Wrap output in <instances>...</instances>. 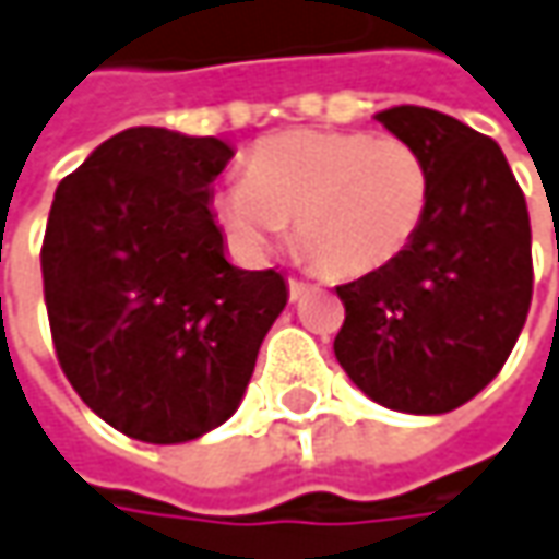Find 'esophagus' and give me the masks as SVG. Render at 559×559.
<instances>
[{"label": "esophagus", "instance_id": "obj_1", "mask_svg": "<svg viewBox=\"0 0 559 559\" xmlns=\"http://www.w3.org/2000/svg\"><path fill=\"white\" fill-rule=\"evenodd\" d=\"M287 290H290V300H300V297H304V290H306V281L290 278V281H287Z\"/></svg>", "mask_w": 559, "mask_h": 559}]
</instances>
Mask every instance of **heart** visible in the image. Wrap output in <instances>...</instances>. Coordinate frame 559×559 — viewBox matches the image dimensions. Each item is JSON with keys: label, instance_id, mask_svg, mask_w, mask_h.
Instances as JSON below:
<instances>
[{"label": "heart", "instance_id": "obj_1", "mask_svg": "<svg viewBox=\"0 0 559 559\" xmlns=\"http://www.w3.org/2000/svg\"><path fill=\"white\" fill-rule=\"evenodd\" d=\"M431 200L425 156L401 136L287 131L247 158V178L218 187V225L247 253L294 225L297 250L328 278H362L397 262Z\"/></svg>", "mask_w": 559, "mask_h": 559}]
</instances>
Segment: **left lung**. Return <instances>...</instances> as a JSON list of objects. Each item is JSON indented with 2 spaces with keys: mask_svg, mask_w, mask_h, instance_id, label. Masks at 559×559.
<instances>
[{
  "mask_svg": "<svg viewBox=\"0 0 559 559\" xmlns=\"http://www.w3.org/2000/svg\"><path fill=\"white\" fill-rule=\"evenodd\" d=\"M428 162L431 200L413 247L341 284L334 356L372 401L450 413L498 376L532 304V228L520 183L491 136L444 111L376 115Z\"/></svg>",
  "mask_w": 559,
  "mask_h": 559,
  "instance_id": "1",
  "label": "left lung"
}]
</instances>
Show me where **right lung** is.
I'll return each mask as SVG.
<instances>
[{
    "label": "right lung",
    "mask_w": 559,
    "mask_h": 559,
    "mask_svg": "<svg viewBox=\"0 0 559 559\" xmlns=\"http://www.w3.org/2000/svg\"><path fill=\"white\" fill-rule=\"evenodd\" d=\"M231 156L218 136L128 128L49 209L39 265L61 372L99 419L146 444L225 423L287 304L281 272L225 259L209 200Z\"/></svg>",
    "instance_id": "1"
}]
</instances>
